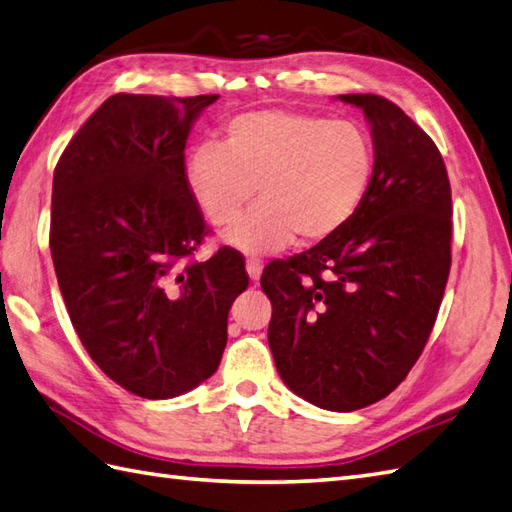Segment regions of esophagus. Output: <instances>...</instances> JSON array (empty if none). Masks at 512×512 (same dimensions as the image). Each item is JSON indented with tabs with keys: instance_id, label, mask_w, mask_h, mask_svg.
Listing matches in <instances>:
<instances>
[{
	"instance_id": "34e87169",
	"label": "esophagus",
	"mask_w": 512,
	"mask_h": 512,
	"mask_svg": "<svg viewBox=\"0 0 512 512\" xmlns=\"http://www.w3.org/2000/svg\"><path fill=\"white\" fill-rule=\"evenodd\" d=\"M245 267H247V274H249V278H252L254 282L260 278V274H263V260H258V258H247V263H245Z\"/></svg>"
}]
</instances>
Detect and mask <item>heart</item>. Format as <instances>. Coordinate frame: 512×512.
Instances as JSON below:
<instances>
[{
  "instance_id": "obj_1",
  "label": "heart",
  "mask_w": 512,
  "mask_h": 512,
  "mask_svg": "<svg viewBox=\"0 0 512 512\" xmlns=\"http://www.w3.org/2000/svg\"><path fill=\"white\" fill-rule=\"evenodd\" d=\"M374 149L357 122L293 109H254L225 124L223 144L203 142L186 162V181L227 243L247 254L287 247L298 234L320 243L355 217L370 188Z\"/></svg>"
}]
</instances>
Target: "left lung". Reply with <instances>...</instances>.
Here are the masks:
<instances>
[{
  "label": "left lung",
  "instance_id": "8db88e82",
  "mask_svg": "<svg viewBox=\"0 0 512 512\" xmlns=\"http://www.w3.org/2000/svg\"><path fill=\"white\" fill-rule=\"evenodd\" d=\"M370 122V188L342 230L269 263V348L287 388L322 410L385 399L423 352L451 267V186L434 140L383 96L344 94Z\"/></svg>",
  "mask_w": 512,
  "mask_h": 512
}]
</instances>
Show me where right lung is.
Wrapping results in <instances>:
<instances>
[{
    "label": "right lung",
    "instance_id": "1",
    "mask_svg": "<svg viewBox=\"0 0 512 512\" xmlns=\"http://www.w3.org/2000/svg\"><path fill=\"white\" fill-rule=\"evenodd\" d=\"M217 98L111 96L54 168L50 249L67 313L96 366L142 399L217 372L227 313L249 285L232 247L192 260L206 221L184 151Z\"/></svg>",
    "mask_w": 512,
    "mask_h": 512
}]
</instances>
